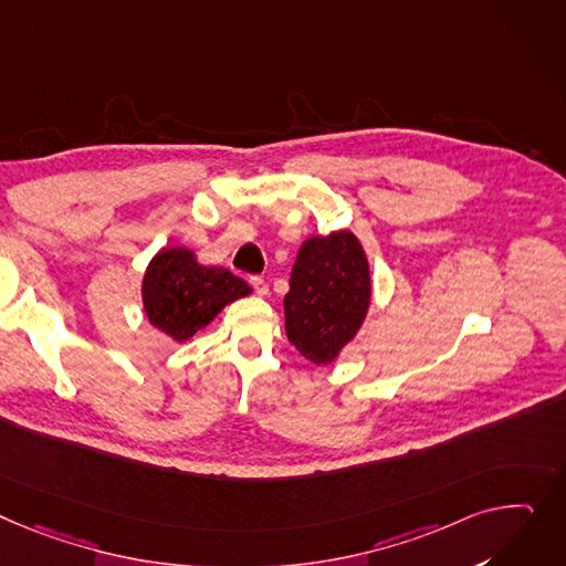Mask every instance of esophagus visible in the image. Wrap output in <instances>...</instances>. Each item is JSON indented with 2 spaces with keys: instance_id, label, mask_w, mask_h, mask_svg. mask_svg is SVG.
Listing matches in <instances>:
<instances>
[{
  "instance_id": "esophagus-1",
  "label": "esophagus",
  "mask_w": 566,
  "mask_h": 566,
  "mask_svg": "<svg viewBox=\"0 0 566 566\" xmlns=\"http://www.w3.org/2000/svg\"><path fill=\"white\" fill-rule=\"evenodd\" d=\"M250 284L256 291V295H261V297H266L271 293V289L266 282H263V277H250Z\"/></svg>"
}]
</instances>
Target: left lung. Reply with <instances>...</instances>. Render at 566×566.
Returning a JSON list of instances; mask_svg holds the SVG:
<instances>
[{
	"label": "left lung",
	"mask_w": 566,
	"mask_h": 566,
	"mask_svg": "<svg viewBox=\"0 0 566 566\" xmlns=\"http://www.w3.org/2000/svg\"><path fill=\"white\" fill-rule=\"evenodd\" d=\"M370 297L361 241L350 230L310 237L297 250L284 295L289 342L316 366L336 361L361 329Z\"/></svg>",
	"instance_id": "obj_1"
}]
</instances>
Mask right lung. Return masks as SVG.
I'll use <instances>...</instances> for the list:
<instances>
[{
	"label": "right lung",
	"instance_id": "obj_1",
	"mask_svg": "<svg viewBox=\"0 0 566 566\" xmlns=\"http://www.w3.org/2000/svg\"><path fill=\"white\" fill-rule=\"evenodd\" d=\"M252 293V286L222 266H205L186 245L161 248L149 259L140 297L149 325L175 344L207 327L224 307Z\"/></svg>",
	"mask_w": 566,
	"mask_h": 566
}]
</instances>
